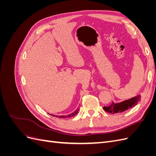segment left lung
<instances>
[{
  "label": "left lung",
  "mask_w": 156,
  "mask_h": 156,
  "mask_svg": "<svg viewBox=\"0 0 156 156\" xmlns=\"http://www.w3.org/2000/svg\"><path fill=\"white\" fill-rule=\"evenodd\" d=\"M140 101V96H137L134 98H132L129 100L124 101L120 103H115L112 102L110 105L107 107H103V109L106 112L111 113V114H115V113L122 112L126 111L129 108L133 107L137 104L138 102Z\"/></svg>",
  "instance_id": "obj_1"
}]
</instances>
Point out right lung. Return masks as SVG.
<instances>
[{
  "label": "right lung",
  "instance_id": "add662e5",
  "mask_svg": "<svg viewBox=\"0 0 156 156\" xmlns=\"http://www.w3.org/2000/svg\"><path fill=\"white\" fill-rule=\"evenodd\" d=\"M79 108L78 107L76 110H75L73 112H72V114H69V115H64V116H58V118H60V119H65V118H69V117H72V116H75V115H77V113H78V112H79ZM54 116H55V115H53ZM56 117H57V116H56Z\"/></svg>",
  "mask_w": 156,
  "mask_h": 156
}]
</instances>
